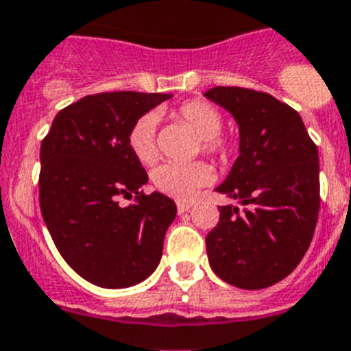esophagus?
I'll return each mask as SVG.
<instances>
[{
    "mask_svg": "<svg viewBox=\"0 0 351 351\" xmlns=\"http://www.w3.org/2000/svg\"><path fill=\"white\" fill-rule=\"evenodd\" d=\"M191 207H193V203H191V202H178V203H176V208H178V214H184V212L189 210Z\"/></svg>",
    "mask_w": 351,
    "mask_h": 351,
    "instance_id": "1",
    "label": "esophagus"
}]
</instances>
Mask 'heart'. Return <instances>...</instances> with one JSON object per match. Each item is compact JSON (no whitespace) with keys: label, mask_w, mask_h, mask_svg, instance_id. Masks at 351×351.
Masks as SVG:
<instances>
[{"label":"heart","mask_w":351,"mask_h":351,"mask_svg":"<svg viewBox=\"0 0 351 351\" xmlns=\"http://www.w3.org/2000/svg\"><path fill=\"white\" fill-rule=\"evenodd\" d=\"M173 117L185 123L191 130L199 137L202 152L208 157L225 160L234 149V144L228 137L221 134L223 128V116L212 103L203 99H191L182 103L173 112ZM155 130H157V116L144 114L128 130V148L141 164H152L157 158V143H155ZM153 185L160 193L167 194L176 199H193L202 187L214 180V173L205 162H193V164H175L166 162L155 167L152 173Z\"/></svg>","instance_id":"heart-1"}]
</instances>
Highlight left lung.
Instances as JSON below:
<instances>
[{"instance_id":"left-lung-1","label":"left lung","mask_w":351,"mask_h":351,"mask_svg":"<svg viewBox=\"0 0 351 351\" xmlns=\"http://www.w3.org/2000/svg\"><path fill=\"white\" fill-rule=\"evenodd\" d=\"M210 101L239 125V157L217 193L243 205L219 208L207 234L212 271L241 289H264L298 266L319 214V158L302 117L271 94L214 87Z\"/></svg>"}]
</instances>
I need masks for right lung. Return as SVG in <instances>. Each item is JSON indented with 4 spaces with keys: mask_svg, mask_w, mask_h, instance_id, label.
I'll return each mask as SVG.
<instances>
[{
    "mask_svg": "<svg viewBox=\"0 0 351 351\" xmlns=\"http://www.w3.org/2000/svg\"><path fill=\"white\" fill-rule=\"evenodd\" d=\"M171 94H89L62 108L40 144L39 202L64 261L105 289L139 284L158 266L175 202L141 191L148 175L126 137ZM136 203L121 208V195Z\"/></svg>",
    "mask_w": 351,
    "mask_h": 351,
    "instance_id": "add662e5",
    "label": "right lung"
}]
</instances>
